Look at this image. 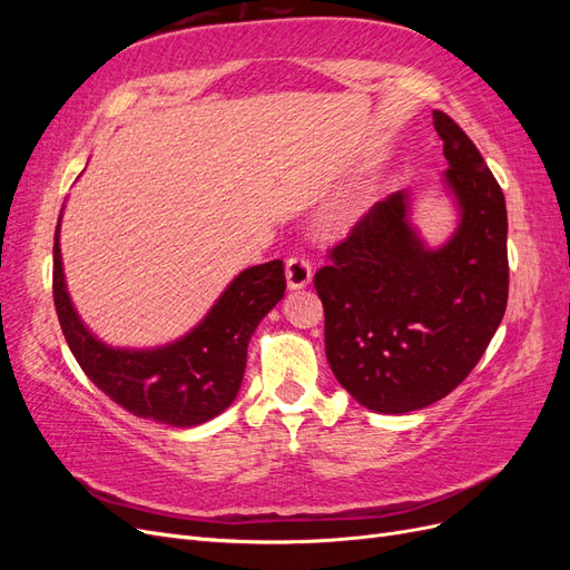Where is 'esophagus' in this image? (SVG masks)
I'll use <instances>...</instances> for the list:
<instances>
[{"label": "esophagus", "mask_w": 570, "mask_h": 570, "mask_svg": "<svg viewBox=\"0 0 570 570\" xmlns=\"http://www.w3.org/2000/svg\"><path fill=\"white\" fill-rule=\"evenodd\" d=\"M285 275H287L289 289H302L312 283V264H308V258H304V256H292V258H287Z\"/></svg>", "instance_id": "34e87169"}]
</instances>
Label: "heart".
I'll list each match as a JSON object with an SVG mask.
<instances>
[{"label": "heart", "instance_id": "1", "mask_svg": "<svg viewBox=\"0 0 570 570\" xmlns=\"http://www.w3.org/2000/svg\"><path fill=\"white\" fill-rule=\"evenodd\" d=\"M366 206H368V195L364 193V189H356V193H350L347 197H344L337 209L333 214V228L335 230H347L350 226H354V223L366 214Z\"/></svg>", "mask_w": 570, "mask_h": 570}]
</instances>
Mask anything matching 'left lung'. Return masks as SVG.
Masks as SVG:
<instances>
[{"label":"left lung","mask_w":570,"mask_h":570,"mask_svg":"<svg viewBox=\"0 0 570 570\" xmlns=\"http://www.w3.org/2000/svg\"><path fill=\"white\" fill-rule=\"evenodd\" d=\"M444 183L461 220L440 249L409 223L394 193L356 220L316 271L325 356L340 385L377 413L433 404L461 385L507 312V204L485 159L454 120L433 111Z\"/></svg>","instance_id":"1"}]
</instances>
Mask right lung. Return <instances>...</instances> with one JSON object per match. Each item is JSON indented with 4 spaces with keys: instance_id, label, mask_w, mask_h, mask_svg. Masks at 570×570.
Listing matches in <instances>:
<instances>
[{
    "instance_id": "right-lung-1",
    "label": "right lung",
    "mask_w": 570,
    "mask_h": 570,
    "mask_svg": "<svg viewBox=\"0 0 570 570\" xmlns=\"http://www.w3.org/2000/svg\"><path fill=\"white\" fill-rule=\"evenodd\" d=\"M59 226L55 233V306L63 337L85 375L137 419L193 428L226 411L243 385L247 344L285 295L281 258L243 271L193 333L159 350H114L99 342L66 292Z\"/></svg>"
}]
</instances>
